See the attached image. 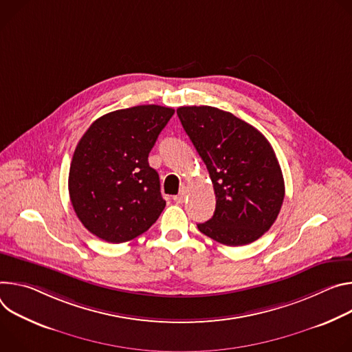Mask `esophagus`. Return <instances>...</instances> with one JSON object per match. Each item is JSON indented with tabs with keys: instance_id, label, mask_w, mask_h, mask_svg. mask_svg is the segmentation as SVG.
<instances>
[{
	"instance_id": "obj_1",
	"label": "esophagus",
	"mask_w": 352,
	"mask_h": 352,
	"mask_svg": "<svg viewBox=\"0 0 352 352\" xmlns=\"http://www.w3.org/2000/svg\"><path fill=\"white\" fill-rule=\"evenodd\" d=\"M187 188L186 187H183L182 190H180V192L177 194V196H175L173 197V200H175V203H177V204H182L184 200H186V197H187Z\"/></svg>"
}]
</instances>
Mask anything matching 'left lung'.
<instances>
[{
	"label": "left lung",
	"mask_w": 352,
	"mask_h": 352,
	"mask_svg": "<svg viewBox=\"0 0 352 352\" xmlns=\"http://www.w3.org/2000/svg\"><path fill=\"white\" fill-rule=\"evenodd\" d=\"M177 116L208 169L217 199L212 218L199 223V230L226 246L257 241L276 222L285 196L271 144L257 129L217 107L183 106Z\"/></svg>",
	"instance_id": "8db88e82"
}]
</instances>
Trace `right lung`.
Returning <instances> with one entry per match:
<instances>
[{"instance_id": "1", "label": "right lung", "mask_w": 352, "mask_h": 352, "mask_svg": "<svg viewBox=\"0 0 352 352\" xmlns=\"http://www.w3.org/2000/svg\"><path fill=\"white\" fill-rule=\"evenodd\" d=\"M175 110L141 104L107 113L78 142L68 176L76 217L95 236L129 242L160 218L166 201L148 155Z\"/></svg>"}]
</instances>
